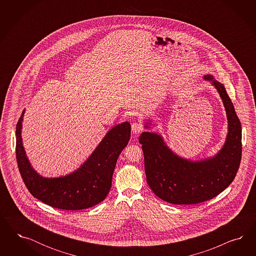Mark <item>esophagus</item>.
Here are the masks:
<instances>
[{"label": "esophagus", "mask_w": 256, "mask_h": 256, "mask_svg": "<svg viewBox=\"0 0 256 256\" xmlns=\"http://www.w3.org/2000/svg\"><path fill=\"white\" fill-rule=\"evenodd\" d=\"M132 132L133 134H139L140 132L144 130V126L140 122H134L132 124Z\"/></svg>", "instance_id": "obj_1"}]
</instances>
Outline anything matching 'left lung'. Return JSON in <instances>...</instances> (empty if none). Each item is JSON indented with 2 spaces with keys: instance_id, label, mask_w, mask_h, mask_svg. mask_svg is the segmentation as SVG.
Wrapping results in <instances>:
<instances>
[{
  "instance_id": "left-lung-1",
  "label": "left lung",
  "mask_w": 256,
  "mask_h": 256,
  "mask_svg": "<svg viewBox=\"0 0 256 256\" xmlns=\"http://www.w3.org/2000/svg\"><path fill=\"white\" fill-rule=\"evenodd\" d=\"M204 78L216 87L228 119L227 139L217 155L190 162L174 154L156 133L142 132L139 138L148 185L158 197L174 204H194L216 197L232 183L240 165V121L224 86L210 75Z\"/></svg>"
}]
</instances>
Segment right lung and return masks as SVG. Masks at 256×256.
<instances>
[{"mask_svg": "<svg viewBox=\"0 0 256 256\" xmlns=\"http://www.w3.org/2000/svg\"><path fill=\"white\" fill-rule=\"evenodd\" d=\"M24 114L16 126V156L30 194L58 210H86L103 201L110 190L117 158L130 139V124L124 122L112 128L84 165L74 172L62 178H44L32 168L25 155L20 132Z\"/></svg>", "mask_w": 256, "mask_h": 256, "instance_id": "obj_1", "label": "right lung"}]
</instances>
